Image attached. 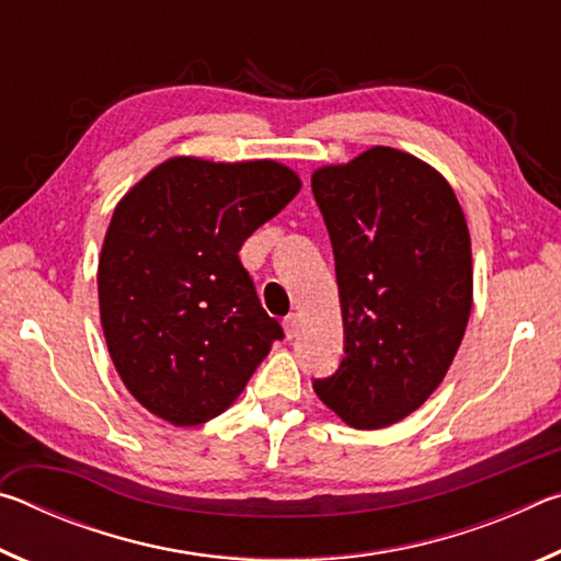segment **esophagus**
I'll return each mask as SVG.
<instances>
[{
  "label": "esophagus",
  "instance_id": "1",
  "mask_svg": "<svg viewBox=\"0 0 561 561\" xmlns=\"http://www.w3.org/2000/svg\"><path fill=\"white\" fill-rule=\"evenodd\" d=\"M299 327H301V317L299 314H289L287 319H284V334H287V339H294L299 334Z\"/></svg>",
  "mask_w": 561,
  "mask_h": 561
}]
</instances>
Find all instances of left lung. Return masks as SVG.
<instances>
[{
  "instance_id": "1",
  "label": "left lung",
  "mask_w": 561,
  "mask_h": 561,
  "mask_svg": "<svg viewBox=\"0 0 561 561\" xmlns=\"http://www.w3.org/2000/svg\"><path fill=\"white\" fill-rule=\"evenodd\" d=\"M311 190L346 336L336 374L314 391L351 428H388L428 401L460 348L472 309L468 222L438 170L388 146L317 168Z\"/></svg>"
}]
</instances>
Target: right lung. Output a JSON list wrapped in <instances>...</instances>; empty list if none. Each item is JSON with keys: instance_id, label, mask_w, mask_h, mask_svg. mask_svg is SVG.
I'll return each mask as SVG.
<instances>
[{"instance_id": "add662e5", "label": "right lung", "mask_w": 561, "mask_h": 561, "mask_svg": "<svg viewBox=\"0 0 561 561\" xmlns=\"http://www.w3.org/2000/svg\"><path fill=\"white\" fill-rule=\"evenodd\" d=\"M299 187L270 158L175 156L121 197L99 257V309L113 366L146 411L178 428L213 421L284 336L237 252Z\"/></svg>"}]
</instances>
